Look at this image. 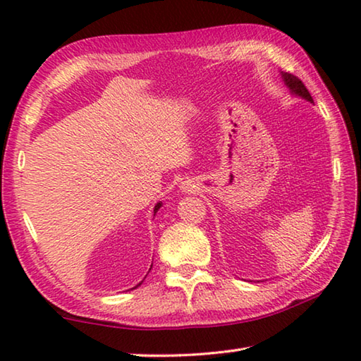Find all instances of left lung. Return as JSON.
<instances>
[{
    "instance_id": "1",
    "label": "left lung",
    "mask_w": 361,
    "mask_h": 361,
    "mask_svg": "<svg viewBox=\"0 0 361 361\" xmlns=\"http://www.w3.org/2000/svg\"><path fill=\"white\" fill-rule=\"evenodd\" d=\"M282 78H283L285 84L288 85V87H290V90H291L293 94H296V95H299V97H302V99L309 100V102H314V100H312V97H310V94H309L307 87H305L304 82H302L301 79H299L298 76H295V75H290V73H282Z\"/></svg>"
}]
</instances>
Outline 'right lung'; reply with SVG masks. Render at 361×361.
Returning <instances> with one entry per match:
<instances>
[{
    "mask_svg": "<svg viewBox=\"0 0 361 361\" xmlns=\"http://www.w3.org/2000/svg\"><path fill=\"white\" fill-rule=\"evenodd\" d=\"M159 209H161V202H159V204L154 207V213H156ZM137 286H138V285H137Z\"/></svg>",
    "mask_w": 361,
    "mask_h": 361,
    "instance_id": "add662e5",
    "label": "right lung"
}]
</instances>
